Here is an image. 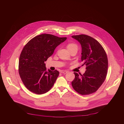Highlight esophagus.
<instances>
[{"instance_id": "1", "label": "esophagus", "mask_w": 124, "mask_h": 124, "mask_svg": "<svg viewBox=\"0 0 124 124\" xmlns=\"http://www.w3.org/2000/svg\"><path fill=\"white\" fill-rule=\"evenodd\" d=\"M68 72V71H67V70H61L60 71V73H63V74H66Z\"/></svg>"}]
</instances>
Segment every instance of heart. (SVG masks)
I'll return each mask as SVG.
<instances>
[{"label":"heart","mask_w":124,"mask_h":124,"mask_svg":"<svg viewBox=\"0 0 124 124\" xmlns=\"http://www.w3.org/2000/svg\"><path fill=\"white\" fill-rule=\"evenodd\" d=\"M67 48L70 50H72L73 49H78V46L74 43H70L67 45Z\"/></svg>","instance_id":"heart-1"}]
</instances>
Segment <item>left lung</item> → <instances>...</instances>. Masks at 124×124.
I'll list each match as a JSON object with an SVG mask.
<instances>
[{"label":"left lung","instance_id":"1","mask_svg":"<svg viewBox=\"0 0 124 124\" xmlns=\"http://www.w3.org/2000/svg\"><path fill=\"white\" fill-rule=\"evenodd\" d=\"M72 37L80 44L82 65L86 66V70L83 75L74 73L75 78L72 82V86L76 92L82 95L92 94L98 90L107 77V54L99 42L89 36L81 34Z\"/></svg>","mask_w":124,"mask_h":124}]
</instances>
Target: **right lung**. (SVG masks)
<instances>
[{"instance_id":"1","label":"right lung","mask_w":124,"mask_h":124,"mask_svg":"<svg viewBox=\"0 0 124 124\" xmlns=\"http://www.w3.org/2000/svg\"><path fill=\"white\" fill-rule=\"evenodd\" d=\"M67 39L43 34L31 39L23 47L19 59V73L21 79L31 92L43 94L54 86L59 72H47L45 62L54 54L55 48Z\"/></svg>"}]
</instances>
